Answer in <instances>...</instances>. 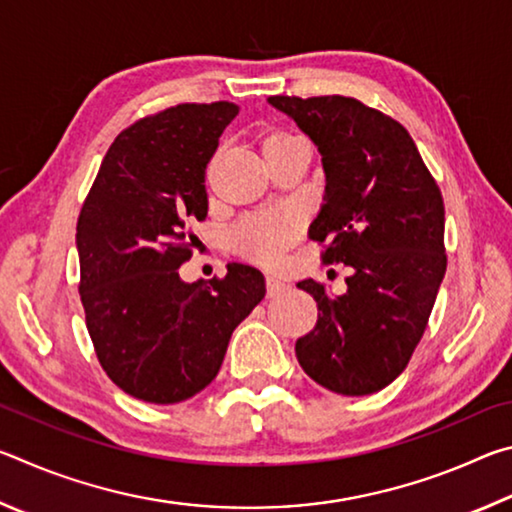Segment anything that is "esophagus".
<instances>
[{
  "label": "esophagus",
  "mask_w": 512,
  "mask_h": 512,
  "mask_svg": "<svg viewBox=\"0 0 512 512\" xmlns=\"http://www.w3.org/2000/svg\"><path fill=\"white\" fill-rule=\"evenodd\" d=\"M287 291H289V284L275 280V277H266L268 298H277V296H282V293H287Z\"/></svg>",
  "instance_id": "esophagus-1"
}]
</instances>
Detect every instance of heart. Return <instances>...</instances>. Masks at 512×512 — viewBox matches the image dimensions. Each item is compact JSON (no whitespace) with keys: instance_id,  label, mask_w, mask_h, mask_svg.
<instances>
[{"instance_id":"b5f03b06","label":"heart","mask_w":512,"mask_h":512,"mask_svg":"<svg viewBox=\"0 0 512 512\" xmlns=\"http://www.w3.org/2000/svg\"><path fill=\"white\" fill-rule=\"evenodd\" d=\"M298 135L289 131H271L264 135L262 149L268 158L273 151L282 149L289 142H296ZM300 221L293 212H259L239 219L230 230V244L239 255L253 259L257 264L277 266L287 255L293 241L298 239Z\"/></svg>"}]
</instances>
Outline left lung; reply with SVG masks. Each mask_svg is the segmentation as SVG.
Here are the masks:
<instances>
[{
    "label": "left lung",
    "mask_w": 512,
    "mask_h": 512,
    "mask_svg": "<svg viewBox=\"0 0 512 512\" xmlns=\"http://www.w3.org/2000/svg\"><path fill=\"white\" fill-rule=\"evenodd\" d=\"M287 112L323 155L325 203L309 239L323 262L352 268L348 291L302 280L316 327L296 341L302 370L339 395H370L409 366L447 271L445 203L409 131L352 97H284Z\"/></svg>",
    "instance_id": "1"
}]
</instances>
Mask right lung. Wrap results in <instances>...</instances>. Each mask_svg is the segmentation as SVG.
<instances>
[{
    "instance_id": "obj_1",
    "label": "right lung",
    "mask_w": 512,
    "mask_h": 512,
    "mask_svg": "<svg viewBox=\"0 0 512 512\" xmlns=\"http://www.w3.org/2000/svg\"><path fill=\"white\" fill-rule=\"evenodd\" d=\"M237 115V103L214 101L137 119L110 144L81 207L85 325L106 375L142 402L201 393L266 293L264 275L246 264L207 284L178 275L192 257L189 223L207 216V162Z\"/></svg>"
}]
</instances>
